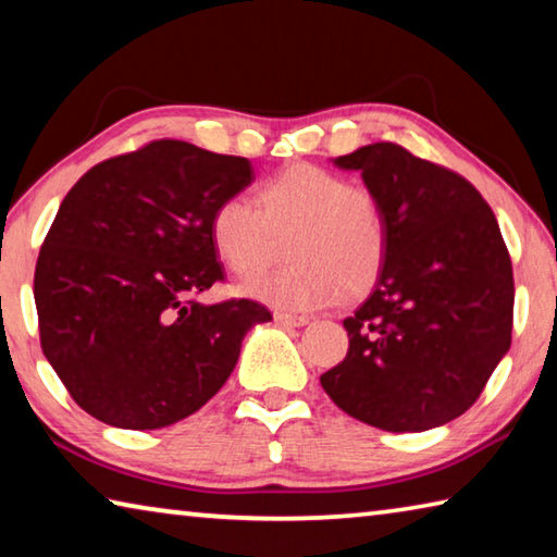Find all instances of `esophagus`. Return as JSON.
I'll return each instance as SVG.
<instances>
[{"mask_svg": "<svg viewBox=\"0 0 557 557\" xmlns=\"http://www.w3.org/2000/svg\"><path fill=\"white\" fill-rule=\"evenodd\" d=\"M275 322H277L280 326H305V324H309V319H307V317H301V314L275 312Z\"/></svg>", "mask_w": 557, "mask_h": 557, "instance_id": "34e87169", "label": "esophagus"}]
</instances>
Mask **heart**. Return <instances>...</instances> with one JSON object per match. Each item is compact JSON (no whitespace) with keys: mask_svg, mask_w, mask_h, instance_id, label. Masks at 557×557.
<instances>
[{"mask_svg":"<svg viewBox=\"0 0 557 557\" xmlns=\"http://www.w3.org/2000/svg\"><path fill=\"white\" fill-rule=\"evenodd\" d=\"M215 256L238 275L268 260L275 238L289 233V265L262 270L240 285L243 295L277 309L307 312L361 297L381 277L388 225L366 188L314 164H295L258 191V206L225 196L209 223Z\"/></svg>","mask_w":557,"mask_h":557,"instance_id":"obj_1","label":"heart"}]
</instances>
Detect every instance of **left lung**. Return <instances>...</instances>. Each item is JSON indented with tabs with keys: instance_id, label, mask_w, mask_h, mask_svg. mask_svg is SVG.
<instances>
[{
	"instance_id": "1",
	"label": "left lung",
	"mask_w": 557,
	"mask_h": 557,
	"mask_svg": "<svg viewBox=\"0 0 557 557\" xmlns=\"http://www.w3.org/2000/svg\"><path fill=\"white\" fill-rule=\"evenodd\" d=\"M332 162L361 172L381 203L388 256L371 297L344 319L348 354L322 388L385 432L447 425L511 346L513 270L496 215L467 178L393 143Z\"/></svg>"
}]
</instances>
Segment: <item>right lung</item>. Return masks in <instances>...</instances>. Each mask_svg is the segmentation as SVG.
I'll return each mask as SVG.
<instances>
[{"label":"right lung","instance_id":"1","mask_svg":"<svg viewBox=\"0 0 557 557\" xmlns=\"http://www.w3.org/2000/svg\"><path fill=\"white\" fill-rule=\"evenodd\" d=\"M256 172L159 139L92 166L65 196L34 275L44 356L71 398L120 430L188 418L228 381L258 301L201 305L223 280L211 213Z\"/></svg>","mask_w":557,"mask_h":557}]
</instances>
